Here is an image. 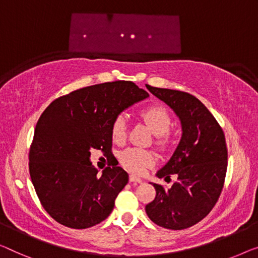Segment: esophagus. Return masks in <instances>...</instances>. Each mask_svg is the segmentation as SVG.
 Masks as SVG:
<instances>
[{
  "label": "esophagus",
  "mask_w": 258,
  "mask_h": 258,
  "mask_svg": "<svg viewBox=\"0 0 258 258\" xmlns=\"http://www.w3.org/2000/svg\"><path fill=\"white\" fill-rule=\"evenodd\" d=\"M130 182L131 183H142V179L140 177H138L136 175H130Z\"/></svg>",
  "instance_id": "34e87169"
}]
</instances>
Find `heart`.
<instances>
[{"mask_svg":"<svg viewBox=\"0 0 258 258\" xmlns=\"http://www.w3.org/2000/svg\"><path fill=\"white\" fill-rule=\"evenodd\" d=\"M142 118L148 127L155 136V144L161 149H166L171 142V134L169 132L171 125V116L166 107L162 105H149L140 111ZM127 136V120L124 116L114 118L111 125V137L113 142L122 144ZM119 161L128 170L140 174L146 168L155 163L156 157L151 151L140 148H127L122 151L119 155Z\"/></svg>","mask_w":258,"mask_h":258,"instance_id":"heart-1","label":"heart"}]
</instances>
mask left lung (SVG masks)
I'll use <instances>...</instances> for the list:
<instances>
[{"label":"left lung","mask_w":258,"mask_h":258,"mask_svg":"<svg viewBox=\"0 0 258 258\" xmlns=\"http://www.w3.org/2000/svg\"><path fill=\"white\" fill-rule=\"evenodd\" d=\"M147 89L177 114L182 138L170 160L156 172L159 178L176 175L177 180L170 189L152 183L156 197L146 205V213L163 228H189L211 212L222 191L227 171L224 131L195 96L151 86Z\"/></svg>","instance_id":"8db88e82"}]
</instances>
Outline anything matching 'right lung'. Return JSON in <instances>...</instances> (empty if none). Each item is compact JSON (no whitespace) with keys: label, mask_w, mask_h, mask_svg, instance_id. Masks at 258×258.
<instances>
[{"label":"right lung","mask_w":258,"mask_h":258,"mask_svg":"<svg viewBox=\"0 0 258 258\" xmlns=\"http://www.w3.org/2000/svg\"><path fill=\"white\" fill-rule=\"evenodd\" d=\"M148 92L131 81L86 87L49 104L36 125L29 170L41 205L59 224L84 229L109 217L119 192L128 182L120 167L98 176L91 149L111 153L114 118Z\"/></svg>","instance_id":"1"}]
</instances>
